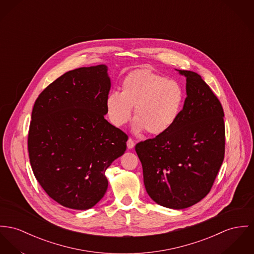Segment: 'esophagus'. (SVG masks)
<instances>
[{
	"instance_id": "esophagus-1",
	"label": "esophagus",
	"mask_w": 254,
	"mask_h": 254,
	"mask_svg": "<svg viewBox=\"0 0 254 254\" xmlns=\"http://www.w3.org/2000/svg\"><path fill=\"white\" fill-rule=\"evenodd\" d=\"M134 145H135V143H134L133 139L128 138V140H127V148H128V149H132V148L134 147Z\"/></svg>"
}]
</instances>
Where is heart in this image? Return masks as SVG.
I'll return each instance as SVG.
<instances>
[{"instance_id": "b5f03b06", "label": "heart", "mask_w": 254, "mask_h": 254, "mask_svg": "<svg viewBox=\"0 0 254 254\" xmlns=\"http://www.w3.org/2000/svg\"><path fill=\"white\" fill-rule=\"evenodd\" d=\"M184 91L175 81L155 71L142 68L129 72L122 82L121 93L112 91L105 99L110 122L122 127L131 117L134 107L133 130L152 135L166 132L180 116Z\"/></svg>"}]
</instances>
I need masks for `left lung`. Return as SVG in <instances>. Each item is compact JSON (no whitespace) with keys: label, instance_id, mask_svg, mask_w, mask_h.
<instances>
[{"label":"left lung","instance_id":"1","mask_svg":"<svg viewBox=\"0 0 254 254\" xmlns=\"http://www.w3.org/2000/svg\"><path fill=\"white\" fill-rule=\"evenodd\" d=\"M187 78V98L175 124L164 133L137 143L144 185L160 206L186 209L207 195L225 153L224 112L211 88L196 72Z\"/></svg>","mask_w":254,"mask_h":254}]
</instances>
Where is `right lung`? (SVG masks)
I'll return each instance as SVG.
<instances>
[{
    "mask_svg": "<svg viewBox=\"0 0 254 254\" xmlns=\"http://www.w3.org/2000/svg\"><path fill=\"white\" fill-rule=\"evenodd\" d=\"M107 66L65 72L37 98L28 134L34 175L64 207L88 210L104 196L106 169L127 149V135L108 123Z\"/></svg>",
    "mask_w": 254,
    "mask_h": 254,
    "instance_id": "obj_1",
    "label": "right lung"
}]
</instances>
